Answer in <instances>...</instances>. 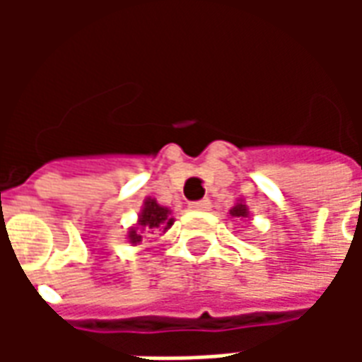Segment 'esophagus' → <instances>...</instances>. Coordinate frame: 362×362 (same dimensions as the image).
<instances>
[{"instance_id":"esophagus-1","label":"esophagus","mask_w":362,"mask_h":362,"mask_svg":"<svg viewBox=\"0 0 362 362\" xmlns=\"http://www.w3.org/2000/svg\"><path fill=\"white\" fill-rule=\"evenodd\" d=\"M211 207V202L204 197V199H197V202H189V209H199V211H205Z\"/></svg>"}]
</instances>
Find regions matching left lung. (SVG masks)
Masks as SVG:
<instances>
[{
  "label": "left lung",
  "mask_w": 362,
  "mask_h": 362,
  "mask_svg": "<svg viewBox=\"0 0 362 362\" xmlns=\"http://www.w3.org/2000/svg\"><path fill=\"white\" fill-rule=\"evenodd\" d=\"M230 215H233V217H238V219H243V217H248L246 205H243V204L235 205V207L230 209Z\"/></svg>",
  "instance_id": "8db88e82"
}]
</instances>
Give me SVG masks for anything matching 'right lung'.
Instances as JSON below:
<instances>
[{"label": "right lung", "instance_id": "right-lung-1", "mask_svg": "<svg viewBox=\"0 0 362 362\" xmlns=\"http://www.w3.org/2000/svg\"><path fill=\"white\" fill-rule=\"evenodd\" d=\"M170 225H173V219L168 217V209L163 207V205H158L155 199H151L149 197V199L145 202L141 217H139V230H137V228H132V230H129V243H141V230H149V228H163V230H166Z\"/></svg>", "mask_w": 362, "mask_h": 362}]
</instances>
